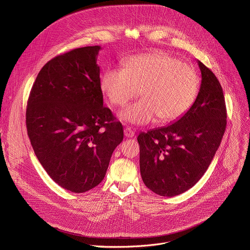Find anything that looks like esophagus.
I'll list each match as a JSON object with an SVG mask.
<instances>
[{
    "label": "esophagus",
    "instance_id": "1",
    "mask_svg": "<svg viewBox=\"0 0 250 250\" xmlns=\"http://www.w3.org/2000/svg\"><path fill=\"white\" fill-rule=\"evenodd\" d=\"M124 132H125V137H133V136L135 135L134 131H133L130 127H125V130H124Z\"/></svg>",
    "mask_w": 250,
    "mask_h": 250
}]
</instances>
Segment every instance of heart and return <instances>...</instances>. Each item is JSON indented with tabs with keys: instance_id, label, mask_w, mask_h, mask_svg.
<instances>
[{
	"instance_id": "1",
	"label": "heart",
	"mask_w": 250,
	"mask_h": 250,
	"mask_svg": "<svg viewBox=\"0 0 250 250\" xmlns=\"http://www.w3.org/2000/svg\"><path fill=\"white\" fill-rule=\"evenodd\" d=\"M104 97L114 105H125L141 90L145 98L125 108L119 115L124 122L144 125L158 117L162 123L183 117L195 103L200 78L195 68L166 52L129 57L124 69L105 70L100 82Z\"/></svg>"
}]
</instances>
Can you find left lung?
Instances as JSON below:
<instances>
[{
    "label": "left lung",
    "instance_id": "left-lung-1",
    "mask_svg": "<svg viewBox=\"0 0 250 250\" xmlns=\"http://www.w3.org/2000/svg\"><path fill=\"white\" fill-rule=\"evenodd\" d=\"M198 64L202 82L191 109L173 124L137 136L141 178L160 196L174 197L192 188L209 166L226 130L223 88L207 66Z\"/></svg>",
    "mask_w": 250,
    "mask_h": 250
}]
</instances>
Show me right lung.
I'll use <instances>...</instances> for the list:
<instances>
[{"mask_svg":"<svg viewBox=\"0 0 250 250\" xmlns=\"http://www.w3.org/2000/svg\"><path fill=\"white\" fill-rule=\"evenodd\" d=\"M101 46L58 55L40 71L26 108V128L41 164L60 187L84 193L99 185L124 129L103 105Z\"/></svg>","mask_w":250,"mask_h":250,"instance_id":"1","label":"right lung"}]
</instances>
